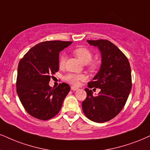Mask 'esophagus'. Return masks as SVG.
I'll use <instances>...</instances> for the list:
<instances>
[{
    "label": "esophagus",
    "mask_w": 150,
    "mask_h": 150,
    "mask_svg": "<svg viewBox=\"0 0 150 150\" xmlns=\"http://www.w3.org/2000/svg\"><path fill=\"white\" fill-rule=\"evenodd\" d=\"M71 90H73V91H76V90H79V88H77V87L71 86Z\"/></svg>",
    "instance_id": "esophagus-1"
}]
</instances>
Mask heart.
Here are the masks:
<instances>
[{
    "label": "heart",
    "instance_id": "heart-1",
    "mask_svg": "<svg viewBox=\"0 0 150 150\" xmlns=\"http://www.w3.org/2000/svg\"><path fill=\"white\" fill-rule=\"evenodd\" d=\"M74 54L80 60L83 64H87L88 69L91 71H95L97 69L98 64L95 62H92V53L89 49L85 47H79L73 51ZM67 57L65 55L62 54L60 55L58 59V64L60 67H63L65 64ZM86 79L84 75L76 74H68L64 76V79L69 83L73 85H78L79 82L83 81Z\"/></svg>",
    "mask_w": 150,
    "mask_h": 150
}]
</instances>
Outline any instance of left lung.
I'll return each mask as SVG.
<instances>
[{"label":"left lung","mask_w":150,"mask_h":150,"mask_svg":"<svg viewBox=\"0 0 150 150\" xmlns=\"http://www.w3.org/2000/svg\"><path fill=\"white\" fill-rule=\"evenodd\" d=\"M97 47L101 54L99 71L88 83L86 99L82 102L84 114L88 119L101 123L112 120L124 108L132 90V71L128 59L108 40H87ZM100 88L97 96H93L90 88Z\"/></svg>","instance_id":"1"}]
</instances>
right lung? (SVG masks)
Instances as JSON below:
<instances>
[{
  "mask_svg": "<svg viewBox=\"0 0 150 150\" xmlns=\"http://www.w3.org/2000/svg\"><path fill=\"white\" fill-rule=\"evenodd\" d=\"M71 43L57 40L41 42L19 61L16 92L26 112L37 119L47 120L56 115L70 91L65 83L55 88L49 83L59 70V53Z\"/></svg>",
  "mask_w": 150,
  "mask_h": 150,
  "instance_id": "1",
  "label": "right lung"
}]
</instances>
